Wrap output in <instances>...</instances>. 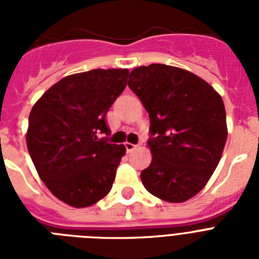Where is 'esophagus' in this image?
<instances>
[{
	"instance_id": "esophagus-1",
	"label": "esophagus",
	"mask_w": 259,
	"mask_h": 259,
	"mask_svg": "<svg viewBox=\"0 0 259 259\" xmlns=\"http://www.w3.org/2000/svg\"><path fill=\"white\" fill-rule=\"evenodd\" d=\"M125 148H126V152H133V150L137 148V145H134V144H130V142H126Z\"/></svg>"
}]
</instances>
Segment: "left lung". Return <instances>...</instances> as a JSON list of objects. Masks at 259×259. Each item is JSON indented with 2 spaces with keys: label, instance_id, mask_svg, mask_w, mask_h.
I'll return each mask as SVG.
<instances>
[{
  "label": "left lung",
  "instance_id": "1",
  "mask_svg": "<svg viewBox=\"0 0 259 259\" xmlns=\"http://www.w3.org/2000/svg\"><path fill=\"white\" fill-rule=\"evenodd\" d=\"M127 84L150 118L153 157L141 172L142 184L162 200H188L221 160L227 140L223 99L195 74L165 64L134 68Z\"/></svg>",
  "mask_w": 259,
  "mask_h": 259
}]
</instances>
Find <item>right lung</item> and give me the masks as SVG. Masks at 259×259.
<instances>
[{
    "instance_id": "right-lung-1",
    "label": "right lung",
    "mask_w": 259,
    "mask_h": 259,
    "mask_svg": "<svg viewBox=\"0 0 259 259\" xmlns=\"http://www.w3.org/2000/svg\"><path fill=\"white\" fill-rule=\"evenodd\" d=\"M129 70H97L59 80L29 114L26 146L38 176L55 196L89 207L113 187L126 149L109 142L106 114L127 84Z\"/></svg>"
}]
</instances>
